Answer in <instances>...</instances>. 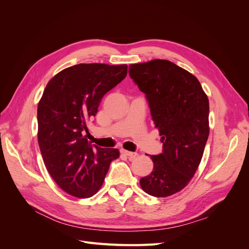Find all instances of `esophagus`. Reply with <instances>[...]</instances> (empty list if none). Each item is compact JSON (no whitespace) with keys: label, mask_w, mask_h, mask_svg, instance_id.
<instances>
[{"label":"esophagus","mask_w":249,"mask_h":249,"mask_svg":"<svg viewBox=\"0 0 249 249\" xmlns=\"http://www.w3.org/2000/svg\"><path fill=\"white\" fill-rule=\"evenodd\" d=\"M122 153H123L124 155L127 156V158H129V159H130V160L134 159V158H135V157H137V156H138V154H137V153H133V152H129V150H125V149H122Z\"/></svg>","instance_id":"1"}]
</instances>
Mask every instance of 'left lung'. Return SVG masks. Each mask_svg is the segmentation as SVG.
I'll list each match as a JSON object with an SVG mask.
<instances>
[{"label": "left lung", "instance_id": "8db88e82", "mask_svg": "<svg viewBox=\"0 0 249 249\" xmlns=\"http://www.w3.org/2000/svg\"><path fill=\"white\" fill-rule=\"evenodd\" d=\"M129 73L146 95L163 142L162 154L150 156L154 169L140 186L167 197L184 189L199 166L210 132L208 96L196 77L168 60L131 64Z\"/></svg>", "mask_w": 249, "mask_h": 249}]
</instances>
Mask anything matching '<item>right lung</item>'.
Listing matches in <instances>:
<instances>
[{
    "instance_id": "right-lung-1",
    "label": "right lung",
    "mask_w": 249,
    "mask_h": 249,
    "mask_svg": "<svg viewBox=\"0 0 249 249\" xmlns=\"http://www.w3.org/2000/svg\"><path fill=\"white\" fill-rule=\"evenodd\" d=\"M126 73V64L81 63L58 72L44 89L37 108L39 148L53 179L72 196H93L119 157L117 148L91 145L85 132L103 96Z\"/></svg>"
}]
</instances>
